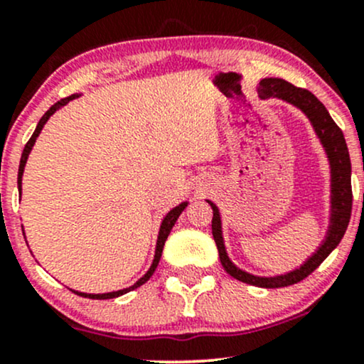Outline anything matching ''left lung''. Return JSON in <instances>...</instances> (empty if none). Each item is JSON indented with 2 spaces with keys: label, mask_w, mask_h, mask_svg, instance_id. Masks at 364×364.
<instances>
[{
  "label": "left lung",
  "mask_w": 364,
  "mask_h": 364,
  "mask_svg": "<svg viewBox=\"0 0 364 364\" xmlns=\"http://www.w3.org/2000/svg\"><path fill=\"white\" fill-rule=\"evenodd\" d=\"M258 94L265 97H279L284 101L294 104L299 109L306 112L308 118L311 119L313 127H315L316 133H318L321 144L327 149L330 166H332V225L328 229V236L325 243L320 246L318 252L308 260L301 269L294 270V272L279 275V277H255L237 269L232 265L231 260L228 258L223 243V235H220V217L219 210L212 202L210 207L214 210V217H212V235H214L217 250H219V258L223 263L224 270L229 275L237 279V281L252 284V286L258 287H287L292 284L301 282L306 279L311 272H315L320 267V263L332 253V250L341 243V240L346 235V229L349 225L350 210H353V188H350V159L349 150L346 145V139L342 129L337 127L336 121L330 118L328 111L321 104L310 90L296 87L292 83L282 80V78H265L260 82L258 87Z\"/></svg>",
  "instance_id": "obj_1"
}]
</instances>
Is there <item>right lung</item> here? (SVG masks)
<instances>
[{"instance_id": "add662e5", "label": "right lung", "mask_w": 364, "mask_h": 364, "mask_svg": "<svg viewBox=\"0 0 364 364\" xmlns=\"http://www.w3.org/2000/svg\"><path fill=\"white\" fill-rule=\"evenodd\" d=\"M75 97H78V95H77V94H73V95H70V97H65V99H61V101H58L56 104H54V106H51V107H49L48 111H46V114L43 116V118H41L39 123H37V128H36V132L32 133V136H31V139H28L27 144H25V149H23V152H22V159H20V166H18V188H20V190H22V174H23L25 162H27V157H28V154H31L32 147H34V144H36V139H37V136H39L41 129H43V127H44V124H46V121L49 119V116H51L54 111H58V109H60L61 106H65L66 102H70V101H72V99H75ZM186 205H188V203L185 202V203H181V205H178L176 208H173V210H171L169 214L166 215V219L162 220L161 231H159V240H157L156 257H154L152 267H150V269H149V272L145 274L144 277H141L139 282H136V284H133V286H132V287H128V289H121V291H114V292H106V294H85V292H75V294H78V296H83V298H90V299H111V298H118V296L124 294V292H129V291L136 289V287H140L141 284H145V282H147L149 279L152 277V274L156 272V269H157V265H159V260H161L162 248H164V243H166V240H168V236H169L171 229H173L174 223H176V220H178V217H179V214H181V212L185 210V207H186Z\"/></svg>"}]
</instances>
